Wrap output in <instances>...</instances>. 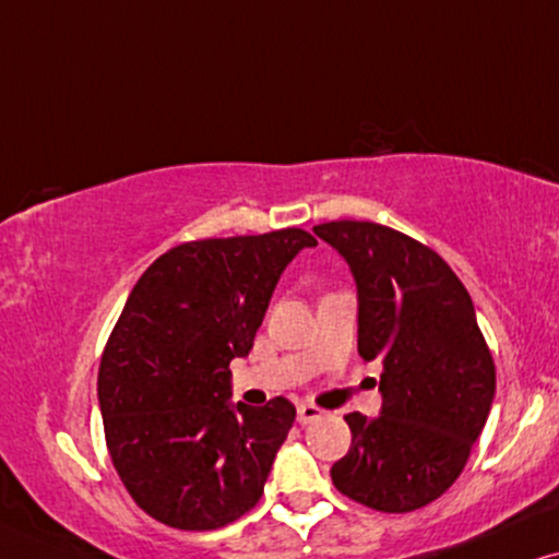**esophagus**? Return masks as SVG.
<instances>
[{
	"label": "esophagus",
	"instance_id": "esophagus-1",
	"mask_svg": "<svg viewBox=\"0 0 559 559\" xmlns=\"http://www.w3.org/2000/svg\"><path fill=\"white\" fill-rule=\"evenodd\" d=\"M324 412L314 404H299L296 406V419H299V424H311L317 419H322Z\"/></svg>",
	"mask_w": 559,
	"mask_h": 559
}]
</instances>
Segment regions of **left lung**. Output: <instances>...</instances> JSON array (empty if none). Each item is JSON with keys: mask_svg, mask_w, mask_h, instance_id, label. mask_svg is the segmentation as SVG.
Returning <instances> with one entry per match:
<instances>
[{"mask_svg": "<svg viewBox=\"0 0 559 559\" xmlns=\"http://www.w3.org/2000/svg\"><path fill=\"white\" fill-rule=\"evenodd\" d=\"M317 237L357 286V353L381 360L376 419L347 414L340 493L385 513L416 511L463 473L496 396V366L473 299L452 267L414 237L376 222H326Z\"/></svg>", "mask_w": 559, "mask_h": 559, "instance_id": "1", "label": "left lung"}]
</instances>
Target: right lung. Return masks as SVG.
I'll list each match as a JSON object with an SVG mask.
<instances>
[{
	"label": "right lung",
	"instance_id": "add662e5",
	"mask_svg": "<svg viewBox=\"0 0 559 559\" xmlns=\"http://www.w3.org/2000/svg\"><path fill=\"white\" fill-rule=\"evenodd\" d=\"M314 245L299 227L183 242L132 288L96 393L115 471L160 524L219 530L263 496L296 408L233 404L229 360L250 353L281 273Z\"/></svg>",
	"mask_w": 559,
	"mask_h": 559
}]
</instances>
